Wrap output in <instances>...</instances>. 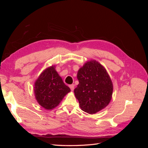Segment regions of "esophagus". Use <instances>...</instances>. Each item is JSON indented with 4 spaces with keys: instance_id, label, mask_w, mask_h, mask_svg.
<instances>
[{
    "instance_id": "esophagus-1",
    "label": "esophagus",
    "mask_w": 148,
    "mask_h": 148,
    "mask_svg": "<svg viewBox=\"0 0 148 148\" xmlns=\"http://www.w3.org/2000/svg\"><path fill=\"white\" fill-rule=\"evenodd\" d=\"M69 87H70V88L71 91H73L74 90V88H75V85H74V84H71V85H70Z\"/></svg>"
}]
</instances>
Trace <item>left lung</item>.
I'll list each match as a JSON object with an SVG mask.
<instances>
[{
    "label": "left lung",
    "instance_id": "obj_1",
    "mask_svg": "<svg viewBox=\"0 0 148 148\" xmlns=\"http://www.w3.org/2000/svg\"><path fill=\"white\" fill-rule=\"evenodd\" d=\"M79 84L74 89L81 109L95 114L110 103L113 84L105 67L96 60L87 61L77 73Z\"/></svg>",
    "mask_w": 148,
    "mask_h": 148
}]
</instances>
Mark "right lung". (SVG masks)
Wrapping results in <instances>:
<instances>
[{"instance_id": "1", "label": "right lung", "mask_w": 148, "mask_h": 148, "mask_svg": "<svg viewBox=\"0 0 148 148\" xmlns=\"http://www.w3.org/2000/svg\"><path fill=\"white\" fill-rule=\"evenodd\" d=\"M34 86L36 99L46 110L56 108L71 91L58 74L55 65L44 70L36 80Z\"/></svg>"}]
</instances>
